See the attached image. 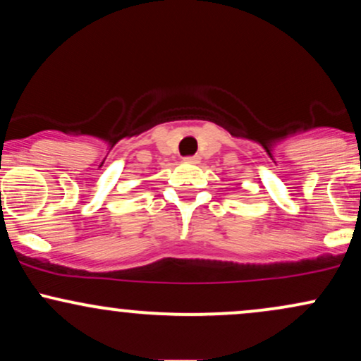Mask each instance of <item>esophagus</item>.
Returning <instances> with one entry per match:
<instances>
[{"label":"esophagus","instance_id":"obj_1","mask_svg":"<svg viewBox=\"0 0 361 361\" xmlns=\"http://www.w3.org/2000/svg\"><path fill=\"white\" fill-rule=\"evenodd\" d=\"M185 163H188V164H198V163H200V157H198V156L185 157Z\"/></svg>","mask_w":361,"mask_h":361}]
</instances>
